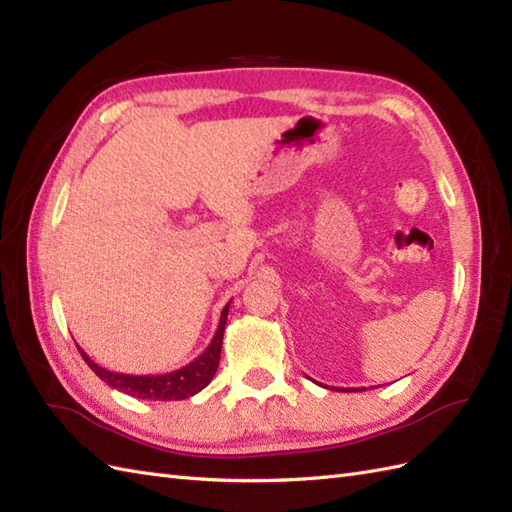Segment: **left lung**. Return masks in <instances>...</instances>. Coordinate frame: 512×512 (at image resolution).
I'll use <instances>...</instances> for the list:
<instances>
[{
  "label": "left lung",
  "instance_id": "obj_1",
  "mask_svg": "<svg viewBox=\"0 0 512 512\" xmlns=\"http://www.w3.org/2000/svg\"><path fill=\"white\" fill-rule=\"evenodd\" d=\"M336 391H356V389H350V387H347V389H345V387H343V389H336Z\"/></svg>",
  "mask_w": 512,
  "mask_h": 512
}]
</instances>
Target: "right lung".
<instances>
[{
	"mask_svg": "<svg viewBox=\"0 0 512 512\" xmlns=\"http://www.w3.org/2000/svg\"><path fill=\"white\" fill-rule=\"evenodd\" d=\"M228 308H231V301H228L222 310L220 325H217L215 336L211 339L209 347H206V350L198 358H193L189 365L173 369V372H167V374L134 376V374L110 372V369H105L99 363H94L79 345L76 347H79L83 361L90 365L92 372L99 376L103 383L110 385L112 389H118V391H123V394L140 398V400H184V398L195 396L198 391H202L206 385L211 383L215 372H217V365H220V354H222V339H224Z\"/></svg>",
	"mask_w": 512,
	"mask_h": 512,
	"instance_id": "add662e5",
	"label": "right lung"
}]
</instances>
